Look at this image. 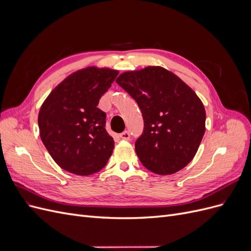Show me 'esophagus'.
<instances>
[{
  "mask_svg": "<svg viewBox=\"0 0 251 251\" xmlns=\"http://www.w3.org/2000/svg\"><path fill=\"white\" fill-rule=\"evenodd\" d=\"M119 137L124 140H128L130 139V133H128L127 131H125V132L119 134Z\"/></svg>",
  "mask_w": 251,
  "mask_h": 251,
  "instance_id": "34e87169",
  "label": "esophagus"
}]
</instances>
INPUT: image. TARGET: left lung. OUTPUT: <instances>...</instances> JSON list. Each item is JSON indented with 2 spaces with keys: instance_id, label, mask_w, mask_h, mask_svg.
<instances>
[{
  "instance_id": "1",
  "label": "left lung",
  "mask_w": 251,
  "mask_h": 251,
  "mask_svg": "<svg viewBox=\"0 0 251 251\" xmlns=\"http://www.w3.org/2000/svg\"><path fill=\"white\" fill-rule=\"evenodd\" d=\"M116 82L137 102L144 127L135 150L144 168L171 175L193 160L205 133L200 98L162 67L120 74Z\"/></svg>"
}]
</instances>
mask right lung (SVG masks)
<instances>
[{"label": "right lung", "instance_id": "right-lung-1", "mask_svg": "<svg viewBox=\"0 0 251 251\" xmlns=\"http://www.w3.org/2000/svg\"><path fill=\"white\" fill-rule=\"evenodd\" d=\"M118 71L88 67L52 91L39 113L41 139L63 170L89 176L107 164L114 140L105 131V113L97 108Z\"/></svg>", "mask_w": 251, "mask_h": 251}]
</instances>
